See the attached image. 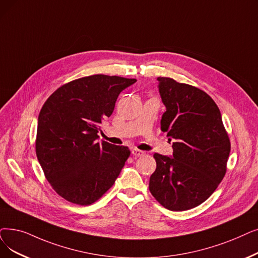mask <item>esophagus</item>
I'll use <instances>...</instances> for the list:
<instances>
[{"mask_svg": "<svg viewBox=\"0 0 258 258\" xmlns=\"http://www.w3.org/2000/svg\"><path fill=\"white\" fill-rule=\"evenodd\" d=\"M132 154H133L134 156H136V157H140V156H143V155L145 154V152H144V151H141V150H139V149H134V150L132 151Z\"/></svg>", "mask_w": 258, "mask_h": 258, "instance_id": "1", "label": "esophagus"}]
</instances>
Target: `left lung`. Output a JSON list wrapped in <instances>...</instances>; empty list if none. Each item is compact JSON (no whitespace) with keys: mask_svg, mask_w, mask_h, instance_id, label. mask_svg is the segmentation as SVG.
<instances>
[{"mask_svg":"<svg viewBox=\"0 0 258 258\" xmlns=\"http://www.w3.org/2000/svg\"><path fill=\"white\" fill-rule=\"evenodd\" d=\"M166 107L161 131L173 140V157L154 154L156 171L149 188L167 210L185 211L206 201L227 172L231 142L216 103L207 93L159 77Z\"/></svg>","mask_w":258,"mask_h":258,"instance_id":"left-lung-1","label":"left lung"}]
</instances>
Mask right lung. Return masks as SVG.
Segmentation results:
<instances>
[{"mask_svg": "<svg viewBox=\"0 0 258 258\" xmlns=\"http://www.w3.org/2000/svg\"><path fill=\"white\" fill-rule=\"evenodd\" d=\"M136 79L93 75L60 86L39 114L36 154L55 193L89 206L111 187L131 155L127 147L98 142L101 123L119 94Z\"/></svg>", "mask_w": 258, "mask_h": 258, "instance_id": "right-lung-1", "label": "right lung"}]
</instances>
